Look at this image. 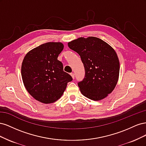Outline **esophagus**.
<instances>
[{"label":"esophagus","instance_id":"1","mask_svg":"<svg viewBox=\"0 0 146 146\" xmlns=\"http://www.w3.org/2000/svg\"><path fill=\"white\" fill-rule=\"evenodd\" d=\"M70 76H72V78L73 79H74V78H75V75H74V73H70Z\"/></svg>","mask_w":146,"mask_h":146}]
</instances>
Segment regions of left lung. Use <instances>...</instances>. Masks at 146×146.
<instances>
[{
  "mask_svg": "<svg viewBox=\"0 0 146 146\" xmlns=\"http://www.w3.org/2000/svg\"><path fill=\"white\" fill-rule=\"evenodd\" d=\"M68 45L80 56L85 68V77L78 83L82 94L93 100L106 98L119 78L120 67L116 52L107 42L93 36L79 38Z\"/></svg>",
  "mask_w": 146,
  "mask_h": 146,
  "instance_id": "1",
  "label": "left lung"
}]
</instances>
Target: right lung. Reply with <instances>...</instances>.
Wrapping results in <instances>:
<instances>
[{
    "label": "right lung",
    "mask_w": 146,
    "mask_h": 146,
    "mask_svg": "<svg viewBox=\"0 0 146 146\" xmlns=\"http://www.w3.org/2000/svg\"><path fill=\"white\" fill-rule=\"evenodd\" d=\"M64 46L46 42L30 50L24 57L21 74L24 86L34 99L44 104L56 101L63 95L72 77L58 60Z\"/></svg>",
    "instance_id": "obj_1"
}]
</instances>
